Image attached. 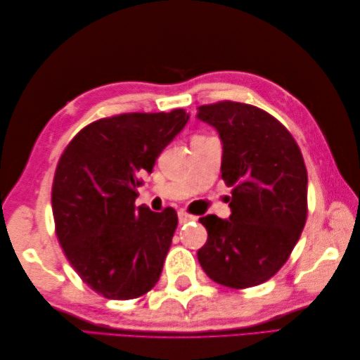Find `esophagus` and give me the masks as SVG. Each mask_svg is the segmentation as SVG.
Returning <instances> with one entry per match:
<instances>
[{"mask_svg": "<svg viewBox=\"0 0 360 360\" xmlns=\"http://www.w3.org/2000/svg\"><path fill=\"white\" fill-rule=\"evenodd\" d=\"M178 218H179V223H181V224H186V223H188V221H196V219H198L196 217L190 215V213H187V212H184V210L178 212Z\"/></svg>", "mask_w": 360, "mask_h": 360, "instance_id": "34e87169", "label": "esophagus"}]
</instances>
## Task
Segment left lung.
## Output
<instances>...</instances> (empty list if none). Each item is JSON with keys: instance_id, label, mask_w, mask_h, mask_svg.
<instances>
[{"instance_id": "obj_1", "label": "left lung", "mask_w": 360, "mask_h": 360, "mask_svg": "<svg viewBox=\"0 0 360 360\" xmlns=\"http://www.w3.org/2000/svg\"><path fill=\"white\" fill-rule=\"evenodd\" d=\"M196 117L223 142L221 178L231 217L200 218L207 243L198 262L219 285H262L286 263L308 215V173L294 137L271 114L240 102L202 105Z\"/></svg>"}]
</instances>
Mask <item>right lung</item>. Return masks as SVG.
<instances>
[{"instance_id": "obj_1", "label": "right lung", "mask_w": 360, "mask_h": 360, "mask_svg": "<svg viewBox=\"0 0 360 360\" xmlns=\"http://www.w3.org/2000/svg\"><path fill=\"white\" fill-rule=\"evenodd\" d=\"M187 122L184 110L96 120L58 160L51 200L57 238L80 278L105 298L129 300L159 281L178 215L136 207V187Z\"/></svg>"}]
</instances>
